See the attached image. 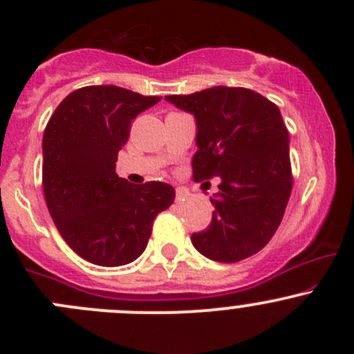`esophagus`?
<instances>
[{
    "instance_id": "obj_1",
    "label": "esophagus",
    "mask_w": 354,
    "mask_h": 354,
    "mask_svg": "<svg viewBox=\"0 0 354 354\" xmlns=\"http://www.w3.org/2000/svg\"><path fill=\"white\" fill-rule=\"evenodd\" d=\"M188 197H190V194L185 188H176V202H185Z\"/></svg>"
}]
</instances>
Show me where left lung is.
Wrapping results in <instances>:
<instances>
[{
	"label": "left lung",
	"mask_w": 354,
	"mask_h": 354,
	"mask_svg": "<svg viewBox=\"0 0 354 354\" xmlns=\"http://www.w3.org/2000/svg\"><path fill=\"white\" fill-rule=\"evenodd\" d=\"M166 101L197 120L194 181L221 178L212 221L192 243L216 262H240L274 236L292 188L289 133L274 102L243 87H212Z\"/></svg>",
	"instance_id": "left-lung-1"
}]
</instances>
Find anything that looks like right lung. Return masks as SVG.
<instances>
[{
	"instance_id": "add662e5",
	"label": "right lung",
	"mask_w": 354,
	"mask_h": 354,
	"mask_svg": "<svg viewBox=\"0 0 354 354\" xmlns=\"http://www.w3.org/2000/svg\"><path fill=\"white\" fill-rule=\"evenodd\" d=\"M159 101L116 85H88L68 94L46 124L42 188L49 214L68 246L95 266L138 259L157 214L174 202L171 185H131L116 174L131 123Z\"/></svg>"
}]
</instances>
